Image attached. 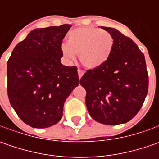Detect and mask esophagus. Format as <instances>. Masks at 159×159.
I'll list each match as a JSON object with an SVG mask.
<instances>
[{
    "instance_id": "obj_1",
    "label": "esophagus",
    "mask_w": 159,
    "mask_h": 159,
    "mask_svg": "<svg viewBox=\"0 0 159 159\" xmlns=\"http://www.w3.org/2000/svg\"><path fill=\"white\" fill-rule=\"evenodd\" d=\"M78 74H79V79L80 80L81 77L83 76V71L81 70H78Z\"/></svg>"
}]
</instances>
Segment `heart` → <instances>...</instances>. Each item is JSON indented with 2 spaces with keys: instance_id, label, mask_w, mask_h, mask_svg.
<instances>
[{
  "instance_id": "heart-1",
  "label": "heart",
  "mask_w": 159,
  "mask_h": 159,
  "mask_svg": "<svg viewBox=\"0 0 159 159\" xmlns=\"http://www.w3.org/2000/svg\"><path fill=\"white\" fill-rule=\"evenodd\" d=\"M113 48V38L108 32L97 28H76L67 35V44L61 46L65 59L72 62L79 55L80 61L89 70L98 69L108 61Z\"/></svg>"
}]
</instances>
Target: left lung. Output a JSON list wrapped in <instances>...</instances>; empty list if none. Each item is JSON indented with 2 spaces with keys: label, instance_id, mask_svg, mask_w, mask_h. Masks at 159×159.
Here are the masks:
<instances>
[{
  "label": "left lung",
  "instance_id": "1",
  "mask_svg": "<svg viewBox=\"0 0 159 159\" xmlns=\"http://www.w3.org/2000/svg\"><path fill=\"white\" fill-rule=\"evenodd\" d=\"M101 28L112 36L111 57L100 68L88 70L80 83L87 91L86 105L95 121L124 124L137 114L148 93L145 57L137 45L119 30Z\"/></svg>",
  "mask_w": 159,
  "mask_h": 159
}]
</instances>
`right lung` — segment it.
<instances>
[{
	"label": "right lung",
	"instance_id": "obj_1",
	"mask_svg": "<svg viewBox=\"0 0 159 159\" xmlns=\"http://www.w3.org/2000/svg\"><path fill=\"white\" fill-rule=\"evenodd\" d=\"M70 25L31 31L7 64L8 95L18 117L34 128L57 124L66 98L80 82L76 66L61 63L62 40Z\"/></svg>",
	"mask_w": 159,
	"mask_h": 159
}]
</instances>
